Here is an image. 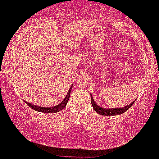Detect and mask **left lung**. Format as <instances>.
I'll use <instances>...</instances> for the list:
<instances>
[{
    "instance_id": "1",
    "label": "left lung",
    "mask_w": 159,
    "mask_h": 159,
    "mask_svg": "<svg viewBox=\"0 0 159 159\" xmlns=\"http://www.w3.org/2000/svg\"><path fill=\"white\" fill-rule=\"evenodd\" d=\"M90 99H91V104L93 107V108L95 111L98 113V114L101 115H105V116H114V115H121L123 113L127 111L132 106V104L135 102V100L134 102L129 103V105L125 106L122 108H102L101 106H98L95 102L94 101L93 98L91 94H90Z\"/></svg>"
}]
</instances>
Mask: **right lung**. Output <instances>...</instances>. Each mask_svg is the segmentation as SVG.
Here are the masks:
<instances>
[{"instance_id":"right-lung-1","label":"right lung","mask_w":159,"mask_h":159,"mask_svg":"<svg viewBox=\"0 0 159 159\" xmlns=\"http://www.w3.org/2000/svg\"><path fill=\"white\" fill-rule=\"evenodd\" d=\"M72 87H73V85L70 87L69 92L67 93V95L65 97V98L63 99L62 102H61L60 103H59V104L57 106H52V107H50V108H48V107H42V106H38L31 104V103H29L27 101H25V102L27 103V104L30 106L31 109H33V110H34V111H36L38 112H45V113L58 112L66 107V103H68V101H69V98H70V94L71 89H72Z\"/></svg>"}]
</instances>
